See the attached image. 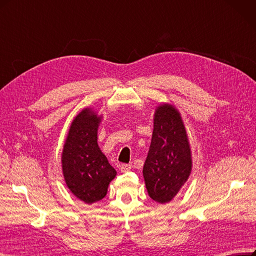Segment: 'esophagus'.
Segmentation results:
<instances>
[{
	"instance_id": "esophagus-1",
	"label": "esophagus",
	"mask_w": 256,
	"mask_h": 256,
	"mask_svg": "<svg viewBox=\"0 0 256 256\" xmlns=\"http://www.w3.org/2000/svg\"><path fill=\"white\" fill-rule=\"evenodd\" d=\"M120 170L122 172H129L131 170V165L130 164H120Z\"/></svg>"
}]
</instances>
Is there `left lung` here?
Returning a JSON list of instances; mask_svg holds the SVG:
<instances>
[{
	"mask_svg": "<svg viewBox=\"0 0 256 256\" xmlns=\"http://www.w3.org/2000/svg\"><path fill=\"white\" fill-rule=\"evenodd\" d=\"M154 124L143 176L150 198L166 204L188 178L190 149L180 114L170 104H162L156 110Z\"/></svg>",
	"mask_w": 256,
	"mask_h": 256,
	"instance_id": "left-lung-1",
	"label": "left lung"
}]
</instances>
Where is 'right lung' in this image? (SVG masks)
<instances>
[{"instance_id": "right-lung-1", "label": "right lung", "mask_w": 256, "mask_h": 256, "mask_svg": "<svg viewBox=\"0 0 256 256\" xmlns=\"http://www.w3.org/2000/svg\"><path fill=\"white\" fill-rule=\"evenodd\" d=\"M100 122L89 109L79 113L70 128L61 160L68 188L88 204L102 200L116 176L98 144Z\"/></svg>"}]
</instances>
